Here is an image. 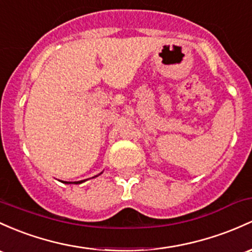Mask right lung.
<instances>
[{
	"label": "right lung",
	"mask_w": 252,
	"mask_h": 252,
	"mask_svg": "<svg viewBox=\"0 0 252 252\" xmlns=\"http://www.w3.org/2000/svg\"><path fill=\"white\" fill-rule=\"evenodd\" d=\"M97 177V175H96ZM84 180H82V181H74V184H80V183H83ZM64 184H71V183H68V181H64Z\"/></svg>",
	"instance_id": "obj_1"
}]
</instances>
